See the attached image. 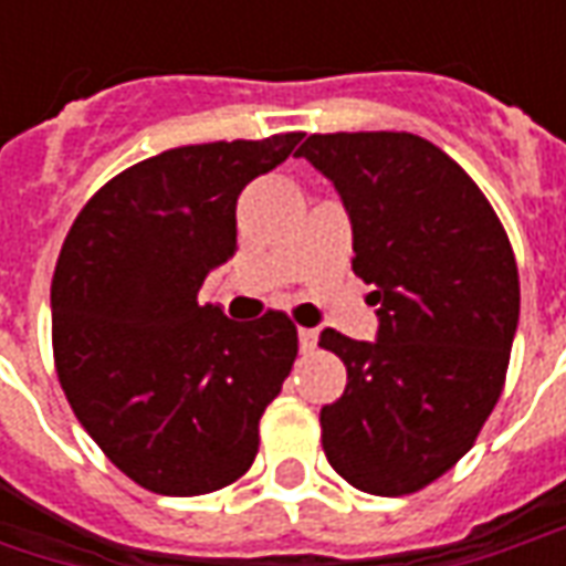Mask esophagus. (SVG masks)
Returning <instances> with one entry per match:
<instances>
[{
	"instance_id": "esophagus-1",
	"label": "esophagus",
	"mask_w": 566,
	"mask_h": 566,
	"mask_svg": "<svg viewBox=\"0 0 566 566\" xmlns=\"http://www.w3.org/2000/svg\"><path fill=\"white\" fill-rule=\"evenodd\" d=\"M315 345H318V333L308 331V327H300V352L308 355V352H315Z\"/></svg>"
}]
</instances>
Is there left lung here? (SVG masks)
Masks as SVG:
<instances>
[{"instance_id": "1", "label": "left lung", "mask_w": 566, "mask_h": 566, "mask_svg": "<svg viewBox=\"0 0 566 566\" xmlns=\"http://www.w3.org/2000/svg\"><path fill=\"white\" fill-rule=\"evenodd\" d=\"M296 157L339 190L352 270L379 306L376 343L321 333L348 369L321 409L324 454L367 494H416L473 449L503 391L518 327L510 235L473 178L412 133H315Z\"/></svg>"}]
</instances>
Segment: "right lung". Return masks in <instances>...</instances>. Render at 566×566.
Returning <instances> with one entry per match:
<instances>
[{"mask_svg":"<svg viewBox=\"0 0 566 566\" xmlns=\"http://www.w3.org/2000/svg\"><path fill=\"white\" fill-rule=\"evenodd\" d=\"M303 133L163 150L103 185L51 282V339L81 427L136 485L193 497L258 458L260 418L294 367L284 312L235 324L199 287L235 251V202Z\"/></svg>","mask_w":566,"mask_h":566,"instance_id":"1","label":"right lung"}]
</instances>
